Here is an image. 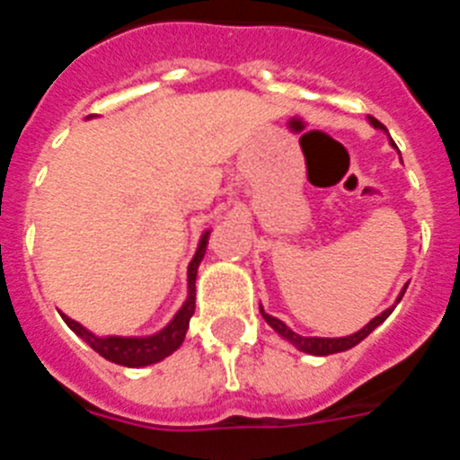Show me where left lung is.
Listing matches in <instances>:
<instances>
[{
	"label": "left lung",
	"mask_w": 460,
	"mask_h": 460,
	"mask_svg": "<svg viewBox=\"0 0 460 460\" xmlns=\"http://www.w3.org/2000/svg\"><path fill=\"white\" fill-rule=\"evenodd\" d=\"M368 119H371V124L376 126V128H385V126H382L380 121L376 119V117H368ZM403 292H401V296H403ZM401 296H398V302H401ZM392 311H394V306L387 308V311L382 313V315H377V318H373L371 323L367 324V327L359 329V332H357V334H352V336H343V339H308V336L295 334V332H292V329L288 327L286 323H280L279 318H271V315H267V313L262 311V308H260V313H262V318L267 320V324H270V327H274L276 332H279V334L283 336V339H288V341H290V343H295L296 348H299V350L308 352V355H323V357L324 355H334V352H343V350H350V348H355L357 343H361V341H364L368 334H371V332L377 327V324L385 323V320L389 318V313H392Z\"/></svg>",
	"instance_id": "1"
}]
</instances>
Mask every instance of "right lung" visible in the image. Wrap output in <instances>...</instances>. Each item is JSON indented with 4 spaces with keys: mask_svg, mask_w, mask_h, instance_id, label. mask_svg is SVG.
Instances as JSON below:
<instances>
[{
    "mask_svg": "<svg viewBox=\"0 0 460 460\" xmlns=\"http://www.w3.org/2000/svg\"><path fill=\"white\" fill-rule=\"evenodd\" d=\"M207 237H209V233L202 234L200 246H198L195 258L190 260L189 265V299H186L184 306L180 308V313L174 315L172 323H170L164 332L147 336V339H121V336L96 339L93 334H89L83 324L66 318V315H62L64 323H66L80 339L87 341L101 357H105L108 361H115L119 367H147V364H156V361H161L164 357L172 355V352L181 345V341H184L186 329H189V320L195 311V276H198V265H200L202 255H205Z\"/></svg>",
    "mask_w": 460,
    "mask_h": 460,
    "instance_id": "1",
    "label": "right lung"
}]
</instances>
